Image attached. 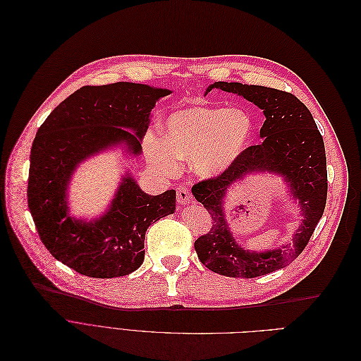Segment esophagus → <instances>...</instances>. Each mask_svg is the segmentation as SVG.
<instances>
[{
    "label": "esophagus",
    "mask_w": 361,
    "mask_h": 361,
    "mask_svg": "<svg viewBox=\"0 0 361 361\" xmlns=\"http://www.w3.org/2000/svg\"><path fill=\"white\" fill-rule=\"evenodd\" d=\"M176 200L180 205H188V204H194V198L191 195V192L188 191V188L185 186H179L176 191Z\"/></svg>",
    "instance_id": "esophagus-1"
}]
</instances>
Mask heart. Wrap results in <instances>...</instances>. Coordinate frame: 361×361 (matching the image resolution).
<instances>
[{"mask_svg":"<svg viewBox=\"0 0 361 361\" xmlns=\"http://www.w3.org/2000/svg\"><path fill=\"white\" fill-rule=\"evenodd\" d=\"M252 138L254 120L244 110L190 107L167 118L166 138H147L145 152L164 175L176 173L182 157L192 159L201 178H217L244 156Z\"/></svg>","mask_w":361,"mask_h":361,"instance_id":"1","label":"heart"}]
</instances>
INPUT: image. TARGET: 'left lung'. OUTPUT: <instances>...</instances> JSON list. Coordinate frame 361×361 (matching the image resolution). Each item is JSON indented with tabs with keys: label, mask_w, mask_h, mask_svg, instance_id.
I'll use <instances>...</instances> for the list:
<instances>
[{
	"label": "left lung",
	"mask_w": 361,
	"mask_h": 361,
	"mask_svg": "<svg viewBox=\"0 0 361 361\" xmlns=\"http://www.w3.org/2000/svg\"><path fill=\"white\" fill-rule=\"evenodd\" d=\"M213 88L244 97L266 117L260 129L262 144L250 147L225 173L202 180L192 194L212 214V229L194 247L200 262L229 278H257L293 263L310 241L323 214L328 195V171L322 135L302 102L289 92L239 82H214ZM252 173L279 174L299 204L303 220L293 241L267 252L245 250L235 241L224 214L230 188Z\"/></svg>",
	"instance_id": "1"
}]
</instances>
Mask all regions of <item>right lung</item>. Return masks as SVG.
I'll return each mask as SVG.
<instances>
[{"label":"right lung","instance_id":"add662e5","mask_svg":"<svg viewBox=\"0 0 361 361\" xmlns=\"http://www.w3.org/2000/svg\"><path fill=\"white\" fill-rule=\"evenodd\" d=\"M169 94L132 82L83 87L60 102L37 132L29 210L51 255L83 276L110 279L135 271L144 262L148 226L176 210L175 190L148 195L129 171L99 217H73L67 205L68 183L80 163L114 147L141 156L151 110Z\"/></svg>","mask_w":361,"mask_h":361}]
</instances>
